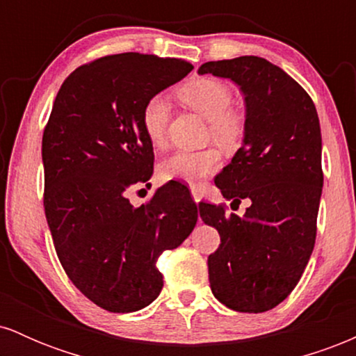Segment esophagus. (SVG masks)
Instances as JSON below:
<instances>
[{
	"instance_id": "1",
	"label": "esophagus",
	"mask_w": 356,
	"mask_h": 356,
	"mask_svg": "<svg viewBox=\"0 0 356 356\" xmlns=\"http://www.w3.org/2000/svg\"><path fill=\"white\" fill-rule=\"evenodd\" d=\"M191 194H192V199H194L195 202H199L202 199V192L199 187H191Z\"/></svg>"
}]
</instances>
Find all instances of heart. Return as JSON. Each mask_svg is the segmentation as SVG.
<instances>
[{
	"label": "heart",
	"instance_id": "b5f03b06",
	"mask_svg": "<svg viewBox=\"0 0 356 356\" xmlns=\"http://www.w3.org/2000/svg\"><path fill=\"white\" fill-rule=\"evenodd\" d=\"M179 97L187 107L209 120L211 136L219 145L226 149L238 145L244 134V120L231 110L232 93L226 83L214 79H199L184 85ZM167 120L169 102L164 97H154L147 102L142 112V129L152 145H164ZM219 164L220 154L214 147L194 152L179 150L159 164V175L162 181H182L195 186L214 174Z\"/></svg>",
	"mask_w": 356,
	"mask_h": 356
}]
</instances>
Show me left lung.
Masks as SVG:
<instances>
[{
    "instance_id": "1",
    "label": "left lung",
    "mask_w": 356,
    "mask_h": 356,
    "mask_svg": "<svg viewBox=\"0 0 356 356\" xmlns=\"http://www.w3.org/2000/svg\"><path fill=\"white\" fill-rule=\"evenodd\" d=\"M204 73L232 80L244 95L243 145L216 186L232 204L251 201L243 218L199 204L204 222L220 236L207 257L211 289L234 312L263 313L295 289L313 252L323 187L320 120L305 88L259 56L207 61Z\"/></svg>"
}]
</instances>
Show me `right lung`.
<instances>
[{
  "label": "right lung",
  "instance_id": "add662e5",
  "mask_svg": "<svg viewBox=\"0 0 356 356\" xmlns=\"http://www.w3.org/2000/svg\"><path fill=\"white\" fill-rule=\"evenodd\" d=\"M192 68L142 53L81 65L61 85L44 127L43 206L56 254L72 283L107 312L152 303L164 286L155 261L197 222L195 202L175 186L142 206L127 197L154 170L145 104Z\"/></svg>",
  "mask_w": 356,
  "mask_h": 356
}]
</instances>
